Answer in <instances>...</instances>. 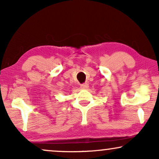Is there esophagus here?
I'll return each instance as SVG.
<instances>
[{
  "instance_id": "1",
  "label": "esophagus",
  "mask_w": 159,
  "mask_h": 159,
  "mask_svg": "<svg viewBox=\"0 0 159 159\" xmlns=\"http://www.w3.org/2000/svg\"><path fill=\"white\" fill-rule=\"evenodd\" d=\"M88 87H89V85H88L87 84H83L81 85V89H87Z\"/></svg>"
}]
</instances>
